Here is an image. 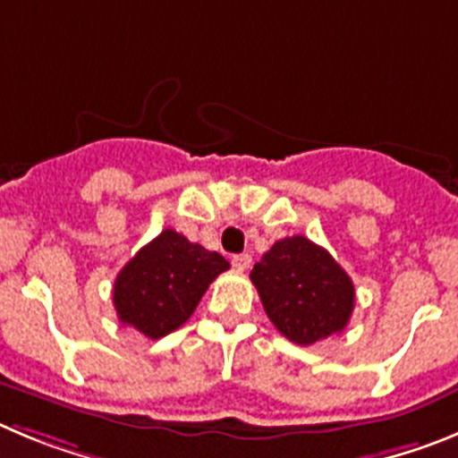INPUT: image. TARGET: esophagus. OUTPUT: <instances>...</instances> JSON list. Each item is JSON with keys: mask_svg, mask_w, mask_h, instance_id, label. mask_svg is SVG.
<instances>
[{"mask_svg": "<svg viewBox=\"0 0 458 458\" xmlns=\"http://www.w3.org/2000/svg\"><path fill=\"white\" fill-rule=\"evenodd\" d=\"M230 262H233V267L237 271H246L250 267V255L249 253H242V255H233V259H230Z\"/></svg>", "mask_w": 458, "mask_h": 458, "instance_id": "obj_1", "label": "esophagus"}]
</instances>
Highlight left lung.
<instances>
[{
    "label": "left lung",
    "instance_id": "8db88e82",
    "mask_svg": "<svg viewBox=\"0 0 458 458\" xmlns=\"http://www.w3.org/2000/svg\"><path fill=\"white\" fill-rule=\"evenodd\" d=\"M250 280L271 324L303 347L344 331L353 312L347 271L303 234L276 242L255 262Z\"/></svg>",
    "mask_w": 458,
    "mask_h": 458
}]
</instances>
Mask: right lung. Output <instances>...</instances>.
Instances as JSON below:
<instances>
[{
    "label": "right lung",
    "mask_w": 458,
    "mask_h": 458,
    "mask_svg": "<svg viewBox=\"0 0 458 458\" xmlns=\"http://www.w3.org/2000/svg\"><path fill=\"white\" fill-rule=\"evenodd\" d=\"M228 259L166 228L127 262L114 283V308L125 327L150 340L168 335L193 315Z\"/></svg>",
    "instance_id": "1"
}]
</instances>
